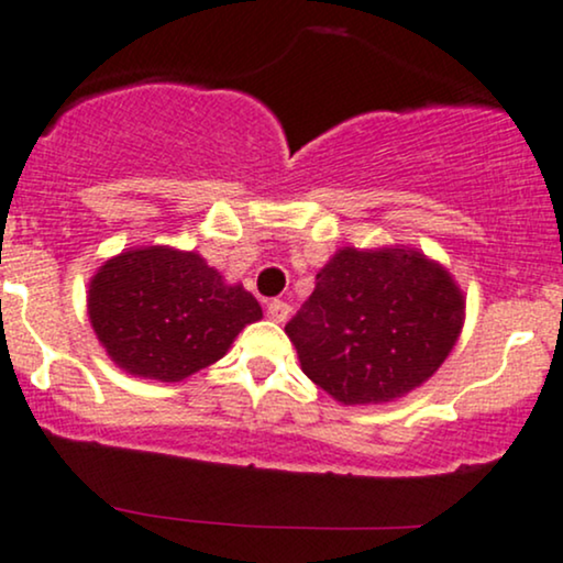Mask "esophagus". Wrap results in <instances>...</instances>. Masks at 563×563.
<instances>
[{
	"instance_id": "esophagus-1",
	"label": "esophagus",
	"mask_w": 563,
	"mask_h": 563,
	"mask_svg": "<svg viewBox=\"0 0 563 563\" xmlns=\"http://www.w3.org/2000/svg\"><path fill=\"white\" fill-rule=\"evenodd\" d=\"M288 314H290V307L286 301H280V299H273L267 303V318L269 320H275V322H286L288 320Z\"/></svg>"
}]
</instances>
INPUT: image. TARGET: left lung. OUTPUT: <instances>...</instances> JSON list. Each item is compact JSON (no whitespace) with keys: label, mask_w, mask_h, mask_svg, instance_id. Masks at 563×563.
<instances>
[{"label":"left lung","mask_w":563,"mask_h":563,"mask_svg":"<svg viewBox=\"0 0 563 563\" xmlns=\"http://www.w3.org/2000/svg\"><path fill=\"white\" fill-rule=\"evenodd\" d=\"M463 309L448 269L418 251L341 249L286 333L320 389L344 405H378L434 376Z\"/></svg>","instance_id":"left-lung-1"}]
</instances>
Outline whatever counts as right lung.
Listing matches in <instances>:
<instances>
[{"mask_svg":"<svg viewBox=\"0 0 563 563\" xmlns=\"http://www.w3.org/2000/svg\"><path fill=\"white\" fill-rule=\"evenodd\" d=\"M260 318V301L243 286L166 245L124 251L89 283V320L113 363L166 384L217 363Z\"/></svg>","mask_w":563,"mask_h":563,"instance_id":"right-lung-1","label":"right lung"}]
</instances>
